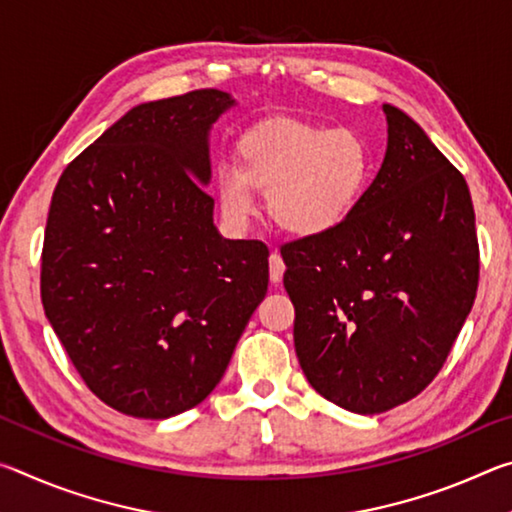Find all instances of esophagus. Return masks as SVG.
<instances>
[{
    "instance_id": "esophagus-1",
    "label": "esophagus",
    "mask_w": 512,
    "mask_h": 512,
    "mask_svg": "<svg viewBox=\"0 0 512 512\" xmlns=\"http://www.w3.org/2000/svg\"><path fill=\"white\" fill-rule=\"evenodd\" d=\"M268 275H271V282H273V284H280V282H282L284 262H282L280 253H273L271 259H268Z\"/></svg>"
}]
</instances>
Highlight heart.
Instances as JSON below:
<instances>
[{
    "label": "heart",
    "instance_id": "heart-1",
    "mask_svg": "<svg viewBox=\"0 0 512 512\" xmlns=\"http://www.w3.org/2000/svg\"><path fill=\"white\" fill-rule=\"evenodd\" d=\"M239 167L216 171V194L232 223L255 214L253 187L268 189V214L293 237L332 235L357 210L372 176V151L359 131L307 121H268L237 144Z\"/></svg>",
    "mask_w": 512,
    "mask_h": 512
}]
</instances>
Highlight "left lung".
I'll return each mask as SVG.
<instances>
[{
	"instance_id": "obj_1",
	"label": "left lung",
	"mask_w": 512,
	"mask_h": 512,
	"mask_svg": "<svg viewBox=\"0 0 512 512\" xmlns=\"http://www.w3.org/2000/svg\"><path fill=\"white\" fill-rule=\"evenodd\" d=\"M384 115V162L348 223L280 250L300 368L325 400L361 415L431 384L479 287L463 173L406 112L384 103Z\"/></svg>"
}]
</instances>
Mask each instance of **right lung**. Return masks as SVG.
I'll list each match as a JSON object with an SVG mask.
<instances>
[{
    "instance_id": "obj_1",
    "label": "right lung",
    "mask_w": 512,
    "mask_h": 512,
    "mask_svg": "<svg viewBox=\"0 0 512 512\" xmlns=\"http://www.w3.org/2000/svg\"><path fill=\"white\" fill-rule=\"evenodd\" d=\"M221 90L140 103L67 164L42 246V307L90 391L164 420L228 368L268 289L262 241L214 225L210 128Z\"/></svg>"
}]
</instances>
